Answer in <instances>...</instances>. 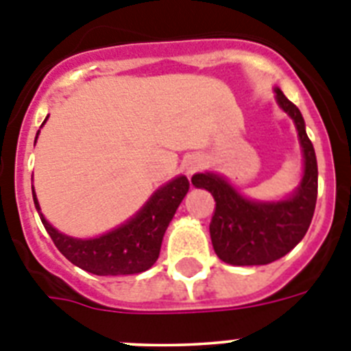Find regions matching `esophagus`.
<instances>
[{"instance_id": "34e87169", "label": "esophagus", "mask_w": 351, "mask_h": 351, "mask_svg": "<svg viewBox=\"0 0 351 351\" xmlns=\"http://www.w3.org/2000/svg\"><path fill=\"white\" fill-rule=\"evenodd\" d=\"M204 167V158L200 154H191V156L186 158L184 161V170L186 173H195L197 170H200Z\"/></svg>"}]
</instances>
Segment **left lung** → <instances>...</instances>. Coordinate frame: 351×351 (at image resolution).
Segmentation results:
<instances>
[{
	"label": "left lung",
	"instance_id": "1",
	"mask_svg": "<svg viewBox=\"0 0 351 351\" xmlns=\"http://www.w3.org/2000/svg\"><path fill=\"white\" fill-rule=\"evenodd\" d=\"M276 101L295 123L302 147L304 172L300 184L290 197L274 202L251 200L239 193L223 176L214 172L195 173V188H204L214 197L216 209L209 232L219 260L230 265H265L290 253L308 232L318 195L316 154L299 108L280 88Z\"/></svg>",
	"mask_w": 351,
	"mask_h": 351
}]
</instances>
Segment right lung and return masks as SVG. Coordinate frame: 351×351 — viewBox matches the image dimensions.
<instances>
[{"mask_svg":"<svg viewBox=\"0 0 351 351\" xmlns=\"http://www.w3.org/2000/svg\"><path fill=\"white\" fill-rule=\"evenodd\" d=\"M38 133H36V138H38ZM31 190H33L35 207L45 230L54 241L56 247L73 265L96 276H126L138 274L153 267L160 256L161 241L169 228V223L172 221L179 204L190 190V181L186 179V176L173 178L172 181L158 188L128 221L107 234L93 239L70 237L56 230L40 213V204L33 184H31Z\"/></svg>","mask_w":351,"mask_h":351,"instance_id":"1","label":"right lung"}]
</instances>
